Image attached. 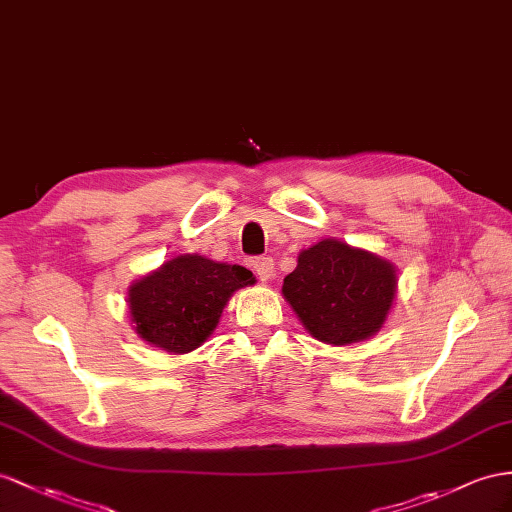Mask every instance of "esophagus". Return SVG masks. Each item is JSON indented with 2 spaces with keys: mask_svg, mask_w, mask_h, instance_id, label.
Listing matches in <instances>:
<instances>
[{
  "mask_svg": "<svg viewBox=\"0 0 512 512\" xmlns=\"http://www.w3.org/2000/svg\"><path fill=\"white\" fill-rule=\"evenodd\" d=\"M253 270L257 274V279L266 283L274 277V261L270 257H257L253 261Z\"/></svg>",
  "mask_w": 512,
  "mask_h": 512,
  "instance_id": "esophagus-1",
  "label": "esophagus"
}]
</instances>
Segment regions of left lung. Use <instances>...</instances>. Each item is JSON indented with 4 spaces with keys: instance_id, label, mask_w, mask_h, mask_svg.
Wrapping results in <instances>:
<instances>
[{
    "instance_id": "left-lung-1",
    "label": "left lung",
    "mask_w": 512,
    "mask_h": 512,
    "mask_svg": "<svg viewBox=\"0 0 512 512\" xmlns=\"http://www.w3.org/2000/svg\"><path fill=\"white\" fill-rule=\"evenodd\" d=\"M281 292L313 339L352 346L385 326L398 294V270L372 251L324 238L300 251Z\"/></svg>"
}]
</instances>
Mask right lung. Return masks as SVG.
<instances>
[{
    "mask_svg": "<svg viewBox=\"0 0 512 512\" xmlns=\"http://www.w3.org/2000/svg\"><path fill=\"white\" fill-rule=\"evenodd\" d=\"M248 285L255 277L242 266L196 253L175 255L129 285L131 329L149 346L186 355L207 342L229 298Z\"/></svg>",
    "mask_w": 512,
    "mask_h": 512,
    "instance_id": "add662e5",
    "label": "right lung"
}]
</instances>
